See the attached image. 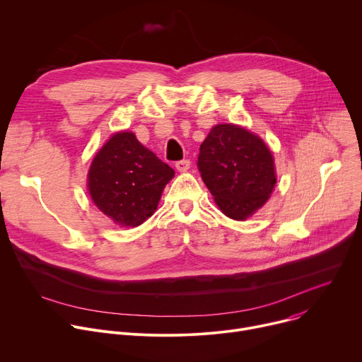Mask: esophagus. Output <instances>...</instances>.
I'll return each mask as SVG.
<instances>
[{"mask_svg": "<svg viewBox=\"0 0 362 362\" xmlns=\"http://www.w3.org/2000/svg\"><path fill=\"white\" fill-rule=\"evenodd\" d=\"M189 159H182V160H178V163H175V168L180 171V173H185L189 170Z\"/></svg>", "mask_w": 362, "mask_h": 362, "instance_id": "obj_1", "label": "esophagus"}]
</instances>
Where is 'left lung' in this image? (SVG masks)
Returning a JSON list of instances; mask_svg holds the SVG:
<instances>
[{"label": "left lung", "instance_id": "left-lung-1", "mask_svg": "<svg viewBox=\"0 0 362 362\" xmlns=\"http://www.w3.org/2000/svg\"><path fill=\"white\" fill-rule=\"evenodd\" d=\"M198 170L218 209L243 221L267 202L274 184V160L266 144L233 124L216 125L199 146Z\"/></svg>", "mask_w": 362, "mask_h": 362}]
</instances>
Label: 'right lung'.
<instances>
[{
    "label": "right lung",
    "mask_w": 362,
    "mask_h": 362,
    "mask_svg": "<svg viewBox=\"0 0 362 362\" xmlns=\"http://www.w3.org/2000/svg\"><path fill=\"white\" fill-rule=\"evenodd\" d=\"M174 170L132 132H117L95 155L88 174L96 207L117 226L136 227L153 214Z\"/></svg>",
    "instance_id": "add662e5"
}]
</instances>
